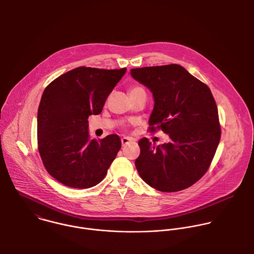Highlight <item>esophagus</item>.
Here are the masks:
<instances>
[{
	"label": "esophagus",
	"instance_id": "34e87169",
	"mask_svg": "<svg viewBox=\"0 0 254 254\" xmlns=\"http://www.w3.org/2000/svg\"><path fill=\"white\" fill-rule=\"evenodd\" d=\"M132 141V139L131 138H129V137H124V138H122L121 139V144H122V146H124L125 145H127L129 142H131Z\"/></svg>",
	"mask_w": 254,
	"mask_h": 254
}]
</instances>
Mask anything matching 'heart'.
Segmentation results:
<instances>
[{
  "mask_svg": "<svg viewBox=\"0 0 254 254\" xmlns=\"http://www.w3.org/2000/svg\"><path fill=\"white\" fill-rule=\"evenodd\" d=\"M141 91H143L140 87H132L131 89H130V91H129V94H130V96H132V95H134V94H136V93H139V92H141Z\"/></svg>",
  "mask_w": 254,
  "mask_h": 254,
  "instance_id": "heart-1",
  "label": "heart"
}]
</instances>
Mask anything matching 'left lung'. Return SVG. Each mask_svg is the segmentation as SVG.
<instances>
[{"label": "left lung", "instance_id": "1", "mask_svg": "<svg viewBox=\"0 0 254 254\" xmlns=\"http://www.w3.org/2000/svg\"><path fill=\"white\" fill-rule=\"evenodd\" d=\"M152 93L149 131L161 129L169 142L139 141V175L157 190L173 192L198 181L207 171L221 137L218 109L210 89L178 64L131 69Z\"/></svg>", "mask_w": 254, "mask_h": 254}]
</instances>
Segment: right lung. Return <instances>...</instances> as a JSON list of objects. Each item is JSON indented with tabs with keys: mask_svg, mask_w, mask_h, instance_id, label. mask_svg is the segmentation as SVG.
<instances>
[{
	"mask_svg": "<svg viewBox=\"0 0 254 254\" xmlns=\"http://www.w3.org/2000/svg\"><path fill=\"white\" fill-rule=\"evenodd\" d=\"M126 70L81 66L61 75L45 89L37 115L38 149L56 180L74 189H88L106 177L121 141L115 134L99 141L91 139L88 117L102 112Z\"/></svg>",
	"mask_w": 254,
	"mask_h": 254,
	"instance_id": "1",
	"label": "right lung"
}]
</instances>
